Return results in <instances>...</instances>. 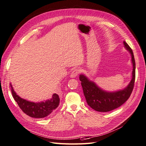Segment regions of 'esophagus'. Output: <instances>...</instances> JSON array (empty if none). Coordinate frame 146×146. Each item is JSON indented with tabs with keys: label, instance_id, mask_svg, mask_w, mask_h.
<instances>
[{
	"label": "esophagus",
	"instance_id": "esophagus-1",
	"mask_svg": "<svg viewBox=\"0 0 146 146\" xmlns=\"http://www.w3.org/2000/svg\"><path fill=\"white\" fill-rule=\"evenodd\" d=\"M79 73H80V70L79 68H75L73 70L71 74H70V77L72 78H76L78 76V75L79 74Z\"/></svg>",
	"mask_w": 146,
	"mask_h": 146
}]
</instances>
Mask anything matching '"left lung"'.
Masks as SVG:
<instances>
[{"label": "left lung", "mask_w": 146, "mask_h": 146, "mask_svg": "<svg viewBox=\"0 0 146 146\" xmlns=\"http://www.w3.org/2000/svg\"><path fill=\"white\" fill-rule=\"evenodd\" d=\"M123 44L131 53L133 65L132 78L125 89L115 92H108L102 90L85 75L80 74L79 76L87 104L95 111L104 112L114 110L126 102L132 92L135 79V61L131 48L125 41H123Z\"/></svg>", "instance_id": "left-lung-1"}]
</instances>
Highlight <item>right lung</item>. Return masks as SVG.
Listing matches in <instances>:
<instances>
[{"label":"right lung","mask_w":146,"mask_h":146,"mask_svg":"<svg viewBox=\"0 0 146 146\" xmlns=\"http://www.w3.org/2000/svg\"><path fill=\"white\" fill-rule=\"evenodd\" d=\"M9 85L13 98L20 108L29 117L36 118L46 117L52 114L59 104L60 100L57 94H53L52 98L49 100L35 103L21 98L14 91L11 84L10 83Z\"/></svg>","instance_id":"obj_1"}]
</instances>
